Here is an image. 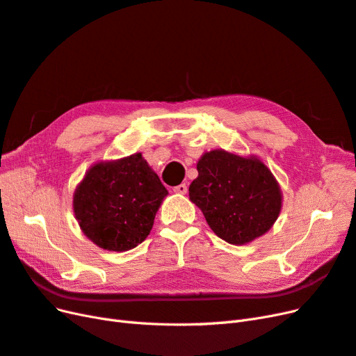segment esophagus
<instances>
[{
	"label": "esophagus",
	"mask_w": 356,
	"mask_h": 356,
	"mask_svg": "<svg viewBox=\"0 0 356 356\" xmlns=\"http://www.w3.org/2000/svg\"><path fill=\"white\" fill-rule=\"evenodd\" d=\"M174 193H177V195H186V193H187V186L186 184H179V186L174 187Z\"/></svg>",
	"instance_id": "34e87169"
}]
</instances>
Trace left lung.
I'll return each mask as SVG.
<instances>
[{
	"mask_svg": "<svg viewBox=\"0 0 356 356\" xmlns=\"http://www.w3.org/2000/svg\"><path fill=\"white\" fill-rule=\"evenodd\" d=\"M197 172L188 196L218 238L246 245L273 227L281 213L282 191L257 156L211 149L199 159Z\"/></svg>",
	"mask_w": 356,
	"mask_h": 356,
	"instance_id": "obj_1",
	"label": "left lung"
}]
</instances>
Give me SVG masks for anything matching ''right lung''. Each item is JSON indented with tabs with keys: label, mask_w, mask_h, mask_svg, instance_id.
<instances>
[{
	"label": "right lung",
	"mask_w": 356,
	"mask_h": 356,
	"mask_svg": "<svg viewBox=\"0 0 356 356\" xmlns=\"http://www.w3.org/2000/svg\"><path fill=\"white\" fill-rule=\"evenodd\" d=\"M168 190L141 153L98 161L72 196L75 220L96 246L123 252L147 239Z\"/></svg>",
	"instance_id": "obj_1"
}]
</instances>
